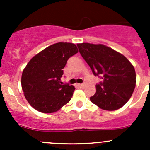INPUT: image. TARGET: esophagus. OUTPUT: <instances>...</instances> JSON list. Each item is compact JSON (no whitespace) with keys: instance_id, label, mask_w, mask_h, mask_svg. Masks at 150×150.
Returning a JSON list of instances; mask_svg holds the SVG:
<instances>
[{"instance_id":"esophagus-1","label":"esophagus","mask_w":150,"mask_h":150,"mask_svg":"<svg viewBox=\"0 0 150 150\" xmlns=\"http://www.w3.org/2000/svg\"><path fill=\"white\" fill-rule=\"evenodd\" d=\"M78 86H79L80 88H83L85 86V83H81V84H78Z\"/></svg>"}]
</instances>
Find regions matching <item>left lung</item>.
Segmentation results:
<instances>
[{"label": "left lung", "mask_w": 150, "mask_h": 150, "mask_svg": "<svg viewBox=\"0 0 150 150\" xmlns=\"http://www.w3.org/2000/svg\"><path fill=\"white\" fill-rule=\"evenodd\" d=\"M77 46L93 75L103 79L96 85V93L90 97L91 102L108 111L125 105L136 86L135 69L128 59L102 44L83 43Z\"/></svg>", "instance_id": "left-lung-1"}]
</instances>
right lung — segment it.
Returning a JSON list of instances; mask_svg holds the SVG:
<instances>
[{
    "instance_id": "right-lung-1",
    "label": "right lung",
    "mask_w": 150,
    "mask_h": 150,
    "mask_svg": "<svg viewBox=\"0 0 150 150\" xmlns=\"http://www.w3.org/2000/svg\"><path fill=\"white\" fill-rule=\"evenodd\" d=\"M78 52L74 43H57L30 59L22 72L21 83L29 104L38 111L52 113L70 101L75 87L62 84V69Z\"/></svg>"
}]
</instances>
